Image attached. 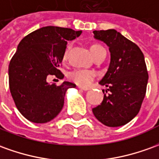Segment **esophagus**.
Masks as SVG:
<instances>
[{"mask_svg": "<svg viewBox=\"0 0 159 159\" xmlns=\"http://www.w3.org/2000/svg\"><path fill=\"white\" fill-rule=\"evenodd\" d=\"M79 88H80V89H81V90H83V91H88V90H89V88H88V87H83V86H79Z\"/></svg>", "mask_w": 159, "mask_h": 159, "instance_id": "34e87169", "label": "esophagus"}]
</instances>
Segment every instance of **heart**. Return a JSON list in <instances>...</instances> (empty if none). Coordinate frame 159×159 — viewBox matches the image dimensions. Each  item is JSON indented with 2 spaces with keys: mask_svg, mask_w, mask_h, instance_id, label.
<instances>
[{
  "mask_svg": "<svg viewBox=\"0 0 159 159\" xmlns=\"http://www.w3.org/2000/svg\"><path fill=\"white\" fill-rule=\"evenodd\" d=\"M69 46L66 49L65 52H64V55H63V59L65 60L66 58V54H67V51H68ZM105 49V48L101 47L100 45L98 44H93L90 47L91 52L93 55H95L96 53H98L100 50ZM95 73L92 70H87V69H76V70H73V72L68 74V78L70 80H72L74 83H76L80 86H86L88 85H90L92 81L94 80L95 78Z\"/></svg>",
  "mask_w": 159,
  "mask_h": 159,
  "instance_id": "obj_1",
  "label": "heart"
}]
</instances>
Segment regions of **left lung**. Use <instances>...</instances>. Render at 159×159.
Masks as SVG:
<instances>
[{
  "label": "left lung",
  "instance_id": "8db88e82",
  "mask_svg": "<svg viewBox=\"0 0 159 159\" xmlns=\"http://www.w3.org/2000/svg\"><path fill=\"white\" fill-rule=\"evenodd\" d=\"M94 38L109 47L111 62L99 84L107 87L102 103L93 108L96 119L107 126L130 122L143 103L148 82L144 57L134 42L114 29L93 31Z\"/></svg>",
  "mask_w": 159,
  "mask_h": 159
}]
</instances>
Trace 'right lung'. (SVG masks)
I'll return each mask as SVG.
<instances>
[{
  "instance_id": "obj_1",
  "label": "right lung",
  "mask_w": 159,
  "mask_h": 159,
  "mask_svg": "<svg viewBox=\"0 0 159 159\" xmlns=\"http://www.w3.org/2000/svg\"><path fill=\"white\" fill-rule=\"evenodd\" d=\"M81 31L60 27H41L25 36L11 59L8 67L9 89L17 109L29 121L49 122L64 106L66 91L76 85L65 81L60 86L47 79H63L61 61L67 40Z\"/></svg>"
}]
</instances>
